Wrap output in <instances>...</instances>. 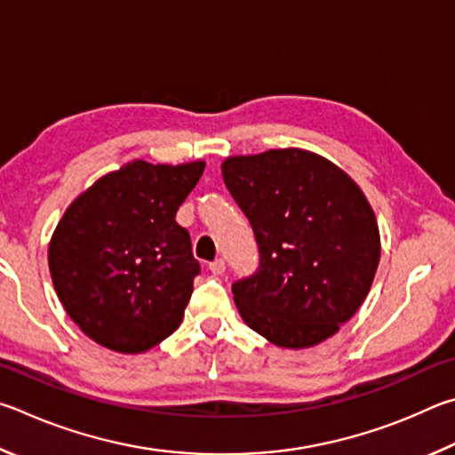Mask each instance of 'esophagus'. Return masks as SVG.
<instances>
[{
    "mask_svg": "<svg viewBox=\"0 0 455 455\" xmlns=\"http://www.w3.org/2000/svg\"><path fill=\"white\" fill-rule=\"evenodd\" d=\"M210 272H212L213 275H221L223 272H226V259L218 258L215 261H212V264H210Z\"/></svg>",
    "mask_w": 455,
    "mask_h": 455,
    "instance_id": "1",
    "label": "esophagus"
}]
</instances>
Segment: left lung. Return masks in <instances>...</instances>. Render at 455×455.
Segmentation results:
<instances>
[{"label":"left lung","mask_w":455,"mask_h":455,"mask_svg":"<svg viewBox=\"0 0 455 455\" xmlns=\"http://www.w3.org/2000/svg\"><path fill=\"white\" fill-rule=\"evenodd\" d=\"M221 173L259 251L256 272L232 283L243 322L280 347L331 338L363 304L379 264L376 215L362 189L296 148L228 157Z\"/></svg>","instance_id":"1"}]
</instances>
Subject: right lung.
Wrapping results in <instances>:
<instances>
[{
    "instance_id": "obj_1",
    "label": "right lung",
    "mask_w": 455,
    "mask_h": 455,
    "mask_svg": "<svg viewBox=\"0 0 455 455\" xmlns=\"http://www.w3.org/2000/svg\"><path fill=\"white\" fill-rule=\"evenodd\" d=\"M204 162H132L103 175L63 213L50 242L53 288L87 338L140 354L178 330L199 261L175 221Z\"/></svg>"
}]
</instances>
